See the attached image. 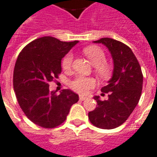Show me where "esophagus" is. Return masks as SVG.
I'll return each mask as SVG.
<instances>
[{
  "mask_svg": "<svg viewBox=\"0 0 157 157\" xmlns=\"http://www.w3.org/2000/svg\"><path fill=\"white\" fill-rule=\"evenodd\" d=\"M87 98L85 97V96H82V95H80V97H79V100H81V101H83V100H86Z\"/></svg>",
  "mask_w": 157,
  "mask_h": 157,
  "instance_id": "esophagus-1",
  "label": "esophagus"
}]
</instances>
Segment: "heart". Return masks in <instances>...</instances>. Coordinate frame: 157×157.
<instances>
[{
  "label": "heart",
  "instance_id": "1",
  "mask_svg": "<svg viewBox=\"0 0 157 157\" xmlns=\"http://www.w3.org/2000/svg\"><path fill=\"white\" fill-rule=\"evenodd\" d=\"M83 52L86 55L91 63L94 66V71L98 76L101 78H107L111 71L110 66L105 63V53L101 48L95 46L87 47L83 49ZM73 62V55L71 52H68L63 57L62 66L64 70H70ZM95 81L91 77L86 76H77L71 82V87L75 91L80 94H87L90 90L94 88Z\"/></svg>",
  "mask_w": 157,
  "mask_h": 157
}]
</instances>
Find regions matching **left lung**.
Instances as JSON below:
<instances>
[{
  "instance_id": "1",
  "label": "left lung",
  "mask_w": 157,
  "mask_h": 157,
  "mask_svg": "<svg viewBox=\"0 0 157 157\" xmlns=\"http://www.w3.org/2000/svg\"><path fill=\"white\" fill-rule=\"evenodd\" d=\"M94 43L102 44L109 50L113 60L112 78L101 89L108 93L107 100L94 96L97 106L88 113L90 123L102 129H113L124 124L134 110L142 94L143 75L140 64L128 45L110 38Z\"/></svg>"
}]
</instances>
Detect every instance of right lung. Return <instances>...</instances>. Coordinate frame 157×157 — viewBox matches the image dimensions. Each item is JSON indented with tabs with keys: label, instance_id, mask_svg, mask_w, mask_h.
Segmentation results:
<instances>
[{
	"label": "right lung",
	"instance_id": "right-lung-1",
	"mask_svg": "<svg viewBox=\"0 0 157 157\" xmlns=\"http://www.w3.org/2000/svg\"><path fill=\"white\" fill-rule=\"evenodd\" d=\"M77 43L45 36L26 45L18 56L13 74L15 96L27 118L38 126H59L79 100L78 94L69 89L60 94L50 91L48 84L58 78L63 57Z\"/></svg>",
	"mask_w": 157,
	"mask_h": 157
}]
</instances>
